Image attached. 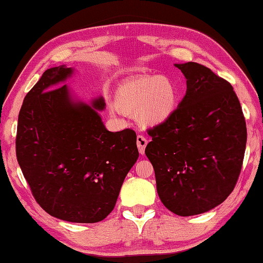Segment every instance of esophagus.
Segmentation results:
<instances>
[{
	"label": "esophagus",
	"mask_w": 263,
	"mask_h": 263,
	"mask_svg": "<svg viewBox=\"0 0 263 263\" xmlns=\"http://www.w3.org/2000/svg\"><path fill=\"white\" fill-rule=\"evenodd\" d=\"M146 145H147V139L145 138V137H143V136L137 137V146H138L139 154L144 155L145 147H146Z\"/></svg>",
	"instance_id": "obj_1"
}]
</instances>
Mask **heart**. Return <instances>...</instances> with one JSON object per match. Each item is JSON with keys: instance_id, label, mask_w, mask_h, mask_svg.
Returning <instances> with one entry per match:
<instances>
[{"instance_id": "heart-1", "label": "heart", "mask_w": 263, "mask_h": 263, "mask_svg": "<svg viewBox=\"0 0 263 263\" xmlns=\"http://www.w3.org/2000/svg\"><path fill=\"white\" fill-rule=\"evenodd\" d=\"M116 103L125 111L137 109V117L143 123L157 125L175 113L179 103V88L169 77H135L118 86Z\"/></svg>"}]
</instances>
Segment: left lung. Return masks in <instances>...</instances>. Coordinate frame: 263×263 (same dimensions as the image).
<instances>
[{"instance_id":"obj_1","label":"left lung","mask_w":263,"mask_h":263,"mask_svg":"<svg viewBox=\"0 0 263 263\" xmlns=\"http://www.w3.org/2000/svg\"><path fill=\"white\" fill-rule=\"evenodd\" d=\"M186 93L174 115L148 130L145 155L157 193L179 216L206 213L232 194L243 163L247 127L233 86L197 62L176 64Z\"/></svg>"}]
</instances>
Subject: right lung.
Wrapping results in <instances>:
<instances>
[{
  "label": "right lung",
  "instance_id": "1",
  "mask_svg": "<svg viewBox=\"0 0 263 263\" xmlns=\"http://www.w3.org/2000/svg\"><path fill=\"white\" fill-rule=\"evenodd\" d=\"M74 69L48 68L27 93L18 113L16 157L31 194L50 216L96 223L116 205L139 157L136 132H109L103 97L84 103L67 85Z\"/></svg>",
  "mask_w": 263,
  "mask_h": 263
}]
</instances>
